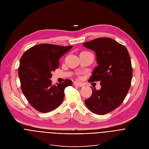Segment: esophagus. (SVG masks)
Listing matches in <instances>:
<instances>
[{
	"instance_id": "obj_1",
	"label": "esophagus",
	"mask_w": 149,
	"mask_h": 149,
	"mask_svg": "<svg viewBox=\"0 0 149 149\" xmlns=\"http://www.w3.org/2000/svg\"><path fill=\"white\" fill-rule=\"evenodd\" d=\"M74 84L77 86H78V87H83L84 86V84H83L82 83H78V82H75L74 83Z\"/></svg>"
}]
</instances>
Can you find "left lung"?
Returning <instances> with one entry per match:
<instances>
[{
    "instance_id": "8db88e82",
    "label": "left lung",
    "mask_w": 149,
    "mask_h": 149,
    "mask_svg": "<svg viewBox=\"0 0 149 149\" xmlns=\"http://www.w3.org/2000/svg\"><path fill=\"white\" fill-rule=\"evenodd\" d=\"M96 55L97 66L88 81H100V90L92 89V95L85 100L92 112L104 115L124 101L132 78L131 58L126 48L110 38H99L83 43ZM92 88V87H91Z\"/></svg>"
}]
</instances>
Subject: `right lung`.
<instances>
[{
  "label": "right lung",
  "mask_w": 149,
  "mask_h": 149,
  "mask_svg": "<svg viewBox=\"0 0 149 149\" xmlns=\"http://www.w3.org/2000/svg\"><path fill=\"white\" fill-rule=\"evenodd\" d=\"M72 45L63 47L41 44L28 49L19 61L18 77L22 91L27 100L41 113L51 111L62 103L64 90L72 85L71 80L52 85V71L59 65V58Z\"/></svg>",
  "instance_id": "add662e5"
}]
</instances>
